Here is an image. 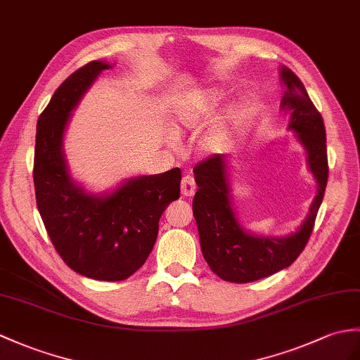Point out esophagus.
Listing matches in <instances>:
<instances>
[{
  "label": "esophagus",
  "mask_w": 360,
  "mask_h": 360,
  "mask_svg": "<svg viewBox=\"0 0 360 360\" xmlns=\"http://www.w3.org/2000/svg\"><path fill=\"white\" fill-rule=\"evenodd\" d=\"M181 191L184 196H193L196 193V182L195 178L190 176V174H186L181 181Z\"/></svg>",
  "instance_id": "34e87169"
}]
</instances>
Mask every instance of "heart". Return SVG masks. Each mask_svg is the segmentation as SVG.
Returning a JSON list of instances; mask_svg holds the SVG:
<instances>
[{
  "label": "heart",
  "instance_id": "b5f03b06",
  "mask_svg": "<svg viewBox=\"0 0 360 360\" xmlns=\"http://www.w3.org/2000/svg\"><path fill=\"white\" fill-rule=\"evenodd\" d=\"M224 98V91L216 87L188 91L179 96L170 110L172 129L181 133L200 127L222 105ZM248 116L250 105L245 101L231 104L210 135L204 139V146L210 150L219 148L229 138L230 131L240 127L248 120Z\"/></svg>",
  "mask_w": 360,
  "mask_h": 360
}]
</instances>
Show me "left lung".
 <instances>
[{
  "instance_id": "1",
  "label": "left lung",
  "mask_w": 360,
  "mask_h": 360,
  "mask_svg": "<svg viewBox=\"0 0 360 360\" xmlns=\"http://www.w3.org/2000/svg\"><path fill=\"white\" fill-rule=\"evenodd\" d=\"M285 86L281 108L290 113L288 130L307 153L308 170L317 184V193L307 218L287 236H262L250 233L238 221L233 208L227 156L214 155L195 167L198 191L193 214L199 231L200 250L213 273L221 279L247 283L287 269L305 248L314 227L328 181L327 138L321 113L307 90L288 67L279 69Z\"/></svg>"
}]
</instances>
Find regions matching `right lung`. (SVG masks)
Returning <instances> with one entry per match:
<instances>
[{
  "label": "right lung",
  "mask_w": 360,
  "mask_h": 360,
  "mask_svg": "<svg viewBox=\"0 0 360 360\" xmlns=\"http://www.w3.org/2000/svg\"><path fill=\"white\" fill-rule=\"evenodd\" d=\"M91 61L56 89L37 124V205L49 238L63 261L86 278L124 281L152 252L160 218L181 193V170L133 176L105 193H91L75 181L64 153V133L72 112L104 70Z\"/></svg>",
  "instance_id": "add662e5"
}]
</instances>
